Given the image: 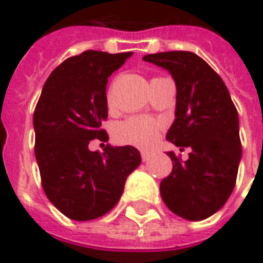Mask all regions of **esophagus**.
Instances as JSON below:
<instances>
[{
	"instance_id": "esophagus-1",
	"label": "esophagus",
	"mask_w": 263,
	"mask_h": 263,
	"mask_svg": "<svg viewBox=\"0 0 263 263\" xmlns=\"http://www.w3.org/2000/svg\"><path fill=\"white\" fill-rule=\"evenodd\" d=\"M140 155H142V159H143L144 162H146V160H149V158H151V153L144 152V151H142V153H140Z\"/></svg>"
}]
</instances>
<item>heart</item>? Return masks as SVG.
Here are the masks:
<instances>
[{
	"instance_id": "heart-1",
	"label": "heart",
	"mask_w": 263,
	"mask_h": 263,
	"mask_svg": "<svg viewBox=\"0 0 263 263\" xmlns=\"http://www.w3.org/2000/svg\"><path fill=\"white\" fill-rule=\"evenodd\" d=\"M111 97L108 94V104ZM159 123L146 117H130L121 121L116 128V137L121 143L133 144L137 147H152L159 139Z\"/></svg>"
}]
</instances>
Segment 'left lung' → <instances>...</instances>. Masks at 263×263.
I'll return each mask as SVG.
<instances>
[{"label":"left lung","instance_id":"left-lung-1","mask_svg":"<svg viewBox=\"0 0 263 263\" xmlns=\"http://www.w3.org/2000/svg\"><path fill=\"white\" fill-rule=\"evenodd\" d=\"M177 84L175 121L166 139L190 147L188 160L169 152L172 172L160 182V195L172 213L200 221L221 209L233 191L242 144L239 116L229 89L216 70L193 52L146 54Z\"/></svg>","mask_w":263,"mask_h":263}]
</instances>
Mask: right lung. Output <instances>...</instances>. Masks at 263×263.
Here are the masks:
<instances>
[{
    "label": "right lung",
    "instance_id": "obj_1",
    "mask_svg": "<svg viewBox=\"0 0 263 263\" xmlns=\"http://www.w3.org/2000/svg\"><path fill=\"white\" fill-rule=\"evenodd\" d=\"M130 56L85 50L68 58L50 73L37 101L34 155L42 186L72 220L88 221L108 213L142 162L133 146H107L104 153L88 149L94 139L108 140L101 127L108 116L107 82Z\"/></svg>",
    "mask_w": 263,
    "mask_h": 263
}]
</instances>
